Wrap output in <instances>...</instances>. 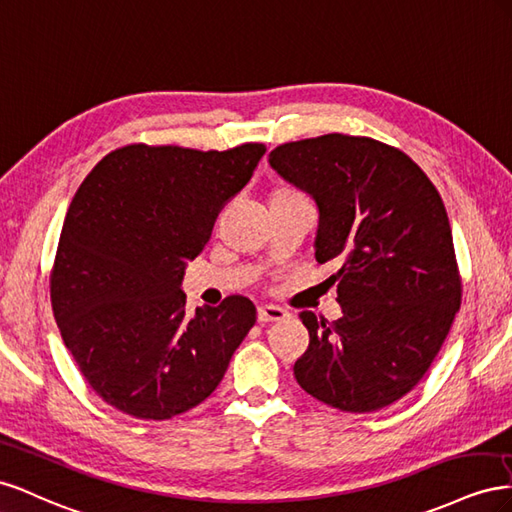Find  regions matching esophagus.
Listing matches in <instances>:
<instances>
[{"label":"esophagus","mask_w":512,"mask_h":512,"mask_svg":"<svg viewBox=\"0 0 512 512\" xmlns=\"http://www.w3.org/2000/svg\"><path fill=\"white\" fill-rule=\"evenodd\" d=\"M285 317H287V311L281 309V306H274V304L259 306V311H257L259 324H268V321H281Z\"/></svg>","instance_id":"obj_1"}]
</instances>
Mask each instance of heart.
Listing matches in <instances>:
<instances>
[{"instance_id": "b5f03b06", "label": "heart", "mask_w": 512, "mask_h": 512, "mask_svg": "<svg viewBox=\"0 0 512 512\" xmlns=\"http://www.w3.org/2000/svg\"><path fill=\"white\" fill-rule=\"evenodd\" d=\"M294 197H302L296 188H291V186H279V188H274L272 191V195H270V203L272 201H283V199H294Z\"/></svg>"}]
</instances>
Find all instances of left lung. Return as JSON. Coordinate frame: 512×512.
<instances>
[{"label":"left lung","mask_w":512,"mask_h":512,"mask_svg":"<svg viewBox=\"0 0 512 512\" xmlns=\"http://www.w3.org/2000/svg\"><path fill=\"white\" fill-rule=\"evenodd\" d=\"M270 165L315 199V259L339 268L328 281L343 315L300 313L298 384L341 412L382 410L429 371L461 306L444 201L410 156L369 137L283 143Z\"/></svg>","instance_id":"8db88e82"}]
</instances>
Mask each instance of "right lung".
<instances>
[{
  "label": "right lung",
  "instance_id": "1",
  "mask_svg": "<svg viewBox=\"0 0 512 512\" xmlns=\"http://www.w3.org/2000/svg\"><path fill=\"white\" fill-rule=\"evenodd\" d=\"M264 154V143L124 145L72 197L51 270L53 315L87 384L115 410L143 420L193 410L255 326L244 296L186 315L180 285Z\"/></svg>",
  "mask_w": 512,
  "mask_h": 512
}]
</instances>
